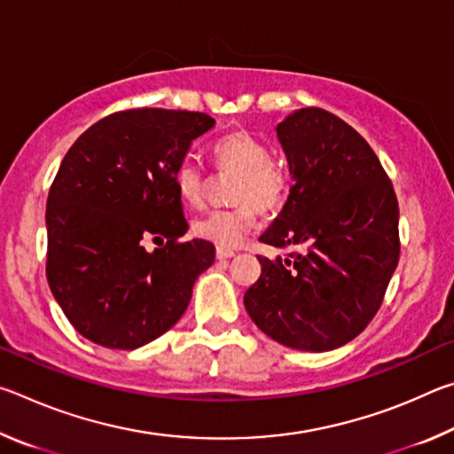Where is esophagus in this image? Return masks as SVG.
I'll return each mask as SVG.
<instances>
[{
    "instance_id": "1",
    "label": "esophagus",
    "mask_w": 454,
    "mask_h": 454,
    "mask_svg": "<svg viewBox=\"0 0 454 454\" xmlns=\"http://www.w3.org/2000/svg\"><path fill=\"white\" fill-rule=\"evenodd\" d=\"M232 256H236L234 250L222 248V246H218V248H216V258H218V260H226V258H232Z\"/></svg>"
}]
</instances>
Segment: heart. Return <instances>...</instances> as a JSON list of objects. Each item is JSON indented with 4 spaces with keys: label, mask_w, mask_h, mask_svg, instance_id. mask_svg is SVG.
I'll return each mask as SVG.
<instances>
[{
    "label": "heart",
    "mask_w": 454,
    "mask_h": 454,
    "mask_svg": "<svg viewBox=\"0 0 454 454\" xmlns=\"http://www.w3.org/2000/svg\"><path fill=\"white\" fill-rule=\"evenodd\" d=\"M214 162L236 178L230 192L234 206L226 210H212L192 222V232L228 248L238 246L254 230L260 212L282 208L288 198V176L270 162V148L244 129L222 136L212 145ZM174 184L178 196L190 206H198L204 196V172L198 164L182 162L176 168Z\"/></svg>",
    "instance_id": "heart-1"
}]
</instances>
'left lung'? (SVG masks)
<instances>
[{
  "mask_svg": "<svg viewBox=\"0 0 454 454\" xmlns=\"http://www.w3.org/2000/svg\"><path fill=\"white\" fill-rule=\"evenodd\" d=\"M292 186L260 242L301 246L264 258L244 294L254 325L296 350L350 342L379 312L401 254L398 202L387 172L355 128L320 107H302L276 126Z\"/></svg>",
  "mask_w": 454,
  "mask_h": 454,
  "instance_id": "obj_1",
  "label": "left lung"
}]
</instances>
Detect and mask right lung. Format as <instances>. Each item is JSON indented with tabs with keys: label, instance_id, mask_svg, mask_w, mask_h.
Segmentation results:
<instances>
[{
	"label": "right lung",
	"instance_id": "right-lung-1",
	"mask_svg": "<svg viewBox=\"0 0 454 454\" xmlns=\"http://www.w3.org/2000/svg\"><path fill=\"white\" fill-rule=\"evenodd\" d=\"M214 124L202 112L137 107L96 121L67 150L45 210V276L88 340L134 350L188 309L216 250L180 240L188 222L174 174Z\"/></svg>",
	"mask_w": 454,
	"mask_h": 454
}]
</instances>
